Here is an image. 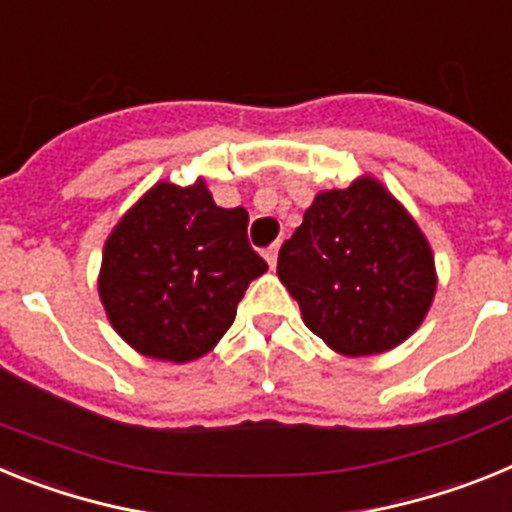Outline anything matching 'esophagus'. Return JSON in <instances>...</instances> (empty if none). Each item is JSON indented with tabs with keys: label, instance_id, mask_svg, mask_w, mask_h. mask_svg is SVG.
Returning a JSON list of instances; mask_svg holds the SVG:
<instances>
[{
	"label": "esophagus",
	"instance_id": "1",
	"mask_svg": "<svg viewBox=\"0 0 512 512\" xmlns=\"http://www.w3.org/2000/svg\"><path fill=\"white\" fill-rule=\"evenodd\" d=\"M277 256H279V243H274V246H269L264 251V259H266V264L271 266V269L277 266Z\"/></svg>",
	"mask_w": 512,
	"mask_h": 512
}]
</instances>
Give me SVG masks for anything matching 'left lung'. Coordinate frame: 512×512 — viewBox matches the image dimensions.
Segmentation results:
<instances>
[{"label":"left lung","mask_w":512,"mask_h":512,"mask_svg":"<svg viewBox=\"0 0 512 512\" xmlns=\"http://www.w3.org/2000/svg\"><path fill=\"white\" fill-rule=\"evenodd\" d=\"M277 274L307 328L346 356L405 341L436 292L431 246L374 179L318 194L279 248Z\"/></svg>","instance_id":"obj_1"}]
</instances>
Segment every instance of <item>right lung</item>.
Returning a JSON list of instances; mask_svg holds the SVG:
<instances>
[{
  "mask_svg": "<svg viewBox=\"0 0 512 512\" xmlns=\"http://www.w3.org/2000/svg\"><path fill=\"white\" fill-rule=\"evenodd\" d=\"M266 269L248 243L243 207H217L205 182H161L104 243L99 297L140 354L184 364L223 338L248 284Z\"/></svg>",
  "mask_w": 512,
  "mask_h": 512,
  "instance_id": "right-lung-1",
  "label": "right lung"
}]
</instances>
